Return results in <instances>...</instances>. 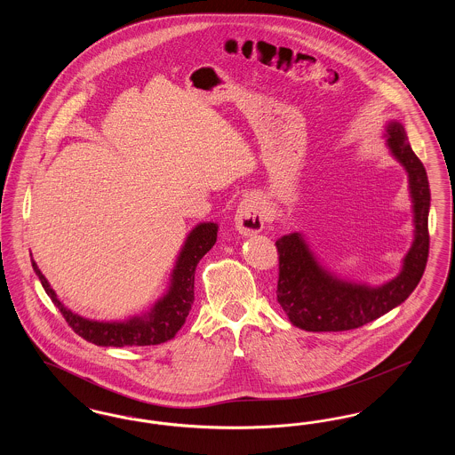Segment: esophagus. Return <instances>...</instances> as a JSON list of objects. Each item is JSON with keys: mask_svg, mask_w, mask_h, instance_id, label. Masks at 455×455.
<instances>
[{"mask_svg": "<svg viewBox=\"0 0 455 455\" xmlns=\"http://www.w3.org/2000/svg\"><path fill=\"white\" fill-rule=\"evenodd\" d=\"M269 217L267 203L260 196H245L238 203L235 227L242 235H254L260 232Z\"/></svg>", "mask_w": 455, "mask_h": 455, "instance_id": "esophagus-1", "label": "esophagus"}]
</instances>
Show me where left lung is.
Returning <instances> with one entry per match:
<instances>
[{
  "instance_id": "obj_1",
  "label": "left lung",
  "mask_w": 455,
  "mask_h": 455,
  "mask_svg": "<svg viewBox=\"0 0 455 455\" xmlns=\"http://www.w3.org/2000/svg\"><path fill=\"white\" fill-rule=\"evenodd\" d=\"M386 143L392 156L406 169L412 201L414 240L401 273L380 286L343 282L324 269L310 252L302 234L276 240L280 256L278 302L291 324L323 332L349 331L368 324L401 305L421 280L430 249L428 213L430 186L421 160L412 152L404 126L389 121Z\"/></svg>"
}]
</instances>
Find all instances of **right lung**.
I'll return each mask as SVG.
<instances>
[{"label":"right lung","instance_id":"1","mask_svg":"<svg viewBox=\"0 0 455 455\" xmlns=\"http://www.w3.org/2000/svg\"><path fill=\"white\" fill-rule=\"evenodd\" d=\"M217 223H199L186 238L173 266L169 291L156 300L143 315H134L123 323H100L85 319L60 302L54 290L45 280L39 266L32 259V267L43 283L45 293L60 308L68 325L88 343L97 347H152L172 339L186 323L195 302V273L197 262L217 242Z\"/></svg>","mask_w":455,"mask_h":455}]
</instances>
